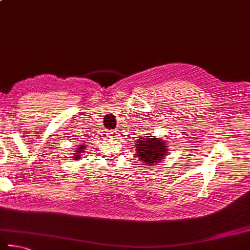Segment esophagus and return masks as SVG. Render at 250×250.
Here are the masks:
<instances>
[{"label": "esophagus", "mask_w": 250, "mask_h": 250, "mask_svg": "<svg viewBox=\"0 0 250 250\" xmlns=\"http://www.w3.org/2000/svg\"><path fill=\"white\" fill-rule=\"evenodd\" d=\"M110 135V137H116L117 135V131L116 130H111V131H109V133H108Z\"/></svg>", "instance_id": "esophagus-1"}]
</instances>
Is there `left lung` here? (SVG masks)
I'll use <instances>...</instances> for the list:
<instances>
[{"mask_svg": "<svg viewBox=\"0 0 250 250\" xmlns=\"http://www.w3.org/2000/svg\"><path fill=\"white\" fill-rule=\"evenodd\" d=\"M166 145L167 143L161 138L142 135L137 140V144H135L137 154L135 155L141 158V161L144 162L145 165H157L167 155Z\"/></svg>", "mask_w": 250, "mask_h": 250, "instance_id": "obj_1", "label": "left lung"}]
</instances>
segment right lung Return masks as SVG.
<instances>
[{"instance_id": "right-lung-1", "label": "right lung", "mask_w": 250, "mask_h": 250, "mask_svg": "<svg viewBox=\"0 0 250 250\" xmlns=\"http://www.w3.org/2000/svg\"><path fill=\"white\" fill-rule=\"evenodd\" d=\"M85 148H86V145H84V143H82L81 145H79L78 149H76L75 153H73V154H74V156L72 157V160H79V158L82 156L81 154L84 152V149H85Z\"/></svg>"}]
</instances>
